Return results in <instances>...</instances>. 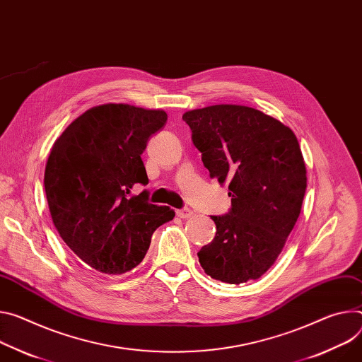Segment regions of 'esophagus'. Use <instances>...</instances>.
Here are the masks:
<instances>
[{
	"instance_id": "34e87169",
	"label": "esophagus",
	"mask_w": 362,
	"mask_h": 362,
	"mask_svg": "<svg viewBox=\"0 0 362 362\" xmlns=\"http://www.w3.org/2000/svg\"><path fill=\"white\" fill-rule=\"evenodd\" d=\"M176 215H177L179 218H182V219H187V218L193 216V211L189 209V208H183V209L176 211Z\"/></svg>"
}]
</instances>
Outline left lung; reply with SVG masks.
<instances>
[{
    "instance_id": "8db88e82",
    "label": "left lung",
    "mask_w": 362,
    "mask_h": 362,
    "mask_svg": "<svg viewBox=\"0 0 362 362\" xmlns=\"http://www.w3.org/2000/svg\"><path fill=\"white\" fill-rule=\"evenodd\" d=\"M212 179L228 183L231 209L211 216L216 234L198 252L208 276L229 284L257 280L277 259L298 221L306 166L293 131L244 105L183 114Z\"/></svg>"
}]
</instances>
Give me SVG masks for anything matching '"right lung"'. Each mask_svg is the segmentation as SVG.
Segmentation results:
<instances>
[{
  "label": "right lung",
  "mask_w": 362,
  "mask_h": 362,
  "mask_svg": "<svg viewBox=\"0 0 362 362\" xmlns=\"http://www.w3.org/2000/svg\"><path fill=\"white\" fill-rule=\"evenodd\" d=\"M161 110L104 104L79 115L54 141L45 170L53 223L66 245L93 270L124 274L143 261L156 229L175 218L148 204L141 154L166 124Z\"/></svg>",
  "instance_id": "1"
}]
</instances>
